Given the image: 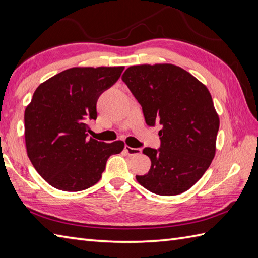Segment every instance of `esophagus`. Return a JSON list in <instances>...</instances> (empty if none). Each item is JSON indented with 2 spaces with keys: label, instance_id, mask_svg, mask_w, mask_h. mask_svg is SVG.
I'll return each instance as SVG.
<instances>
[{
  "label": "esophagus",
  "instance_id": "34e87169",
  "mask_svg": "<svg viewBox=\"0 0 258 258\" xmlns=\"http://www.w3.org/2000/svg\"><path fill=\"white\" fill-rule=\"evenodd\" d=\"M125 152L127 153L130 156H134V155H140L142 153L141 149H134V147H130L126 145L125 146Z\"/></svg>",
  "mask_w": 258,
  "mask_h": 258
}]
</instances>
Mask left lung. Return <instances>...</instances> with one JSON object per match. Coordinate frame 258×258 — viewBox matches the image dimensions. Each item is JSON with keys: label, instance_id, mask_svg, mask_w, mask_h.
Segmentation results:
<instances>
[{"label": "left lung", "instance_id": "obj_1", "mask_svg": "<svg viewBox=\"0 0 258 258\" xmlns=\"http://www.w3.org/2000/svg\"><path fill=\"white\" fill-rule=\"evenodd\" d=\"M122 80L141 104L149 126L161 124V147H145L151 168L138 182L157 195L189 189L215 156L220 118L207 87L173 64L134 65Z\"/></svg>", "mask_w": 258, "mask_h": 258}]
</instances>
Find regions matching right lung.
I'll return each mask as SVG.
<instances>
[{"mask_svg":"<svg viewBox=\"0 0 258 258\" xmlns=\"http://www.w3.org/2000/svg\"><path fill=\"white\" fill-rule=\"evenodd\" d=\"M124 68H72L38 85L24 113L25 145L36 172L53 187L79 191L102 177L108 157L122 141L87 140V120L96 119V103Z\"/></svg>","mask_w":258,"mask_h":258,"instance_id":"obj_1","label":"right lung"}]
</instances>
